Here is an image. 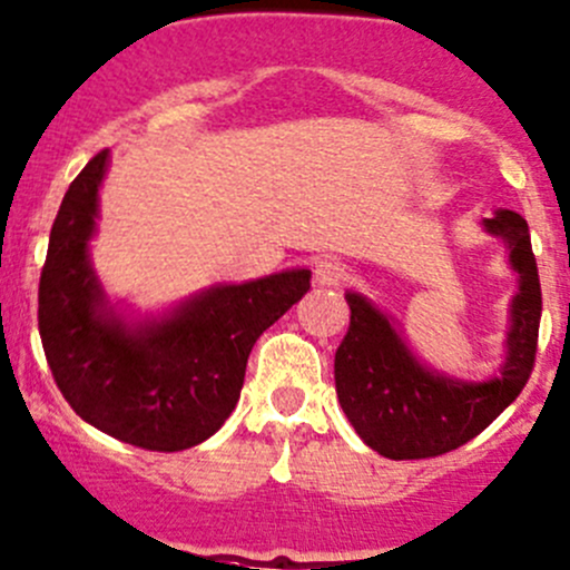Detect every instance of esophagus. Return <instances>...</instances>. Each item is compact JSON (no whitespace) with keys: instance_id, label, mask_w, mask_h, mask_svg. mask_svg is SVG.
Listing matches in <instances>:
<instances>
[{"instance_id":"obj_1","label":"esophagus","mask_w":570,"mask_h":570,"mask_svg":"<svg viewBox=\"0 0 570 570\" xmlns=\"http://www.w3.org/2000/svg\"><path fill=\"white\" fill-rule=\"evenodd\" d=\"M314 275L318 286H341L348 278V267L335 256H324V259L316 262Z\"/></svg>"}]
</instances>
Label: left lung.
Segmentation results:
<instances>
[{
	"label": "left lung",
	"instance_id": "8db88e82",
	"mask_svg": "<svg viewBox=\"0 0 570 570\" xmlns=\"http://www.w3.org/2000/svg\"><path fill=\"white\" fill-rule=\"evenodd\" d=\"M481 227L503 240L517 273L505 354L495 376L454 379L424 365L395 318L360 292H346L352 324L335 352V392L356 435L390 460L438 458L462 446L503 414L528 384L541 322V284L528 222L495 210Z\"/></svg>",
	"mask_w": 570,
	"mask_h": 570
}]
</instances>
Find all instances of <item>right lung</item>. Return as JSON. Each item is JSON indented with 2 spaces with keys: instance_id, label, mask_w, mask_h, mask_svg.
<instances>
[{
  "instance_id": "obj_1",
  "label": "right lung",
  "mask_w": 570,
  "mask_h": 570,
  "mask_svg": "<svg viewBox=\"0 0 570 570\" xmlns=\"http://www.w3.org/2000/svg\"><path fill=\"white\" fill-rule=\"evenodd\" d=\"M108 165L110 151L94 156L56 214L40 275L42 348L83 422L132 446L180 452L227 422L256 337L311 289V271L218 284L161 314H129L91 265Z\"/></svg>"
}]
</instances>
